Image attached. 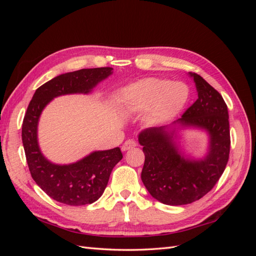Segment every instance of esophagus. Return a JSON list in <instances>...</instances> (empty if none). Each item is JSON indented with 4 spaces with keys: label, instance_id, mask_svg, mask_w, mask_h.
Returning <instances> with one entry per match:
<instances>
[{
    "label": "esophagus",
    "instance_id": "obj_1",
    "mask_svg": "<svg viewBox=\"0 0 256 256\" xmlns=\"http://www.w3.org/2000/svg\"><path fill=\"white\" fill-rule=\"evenodd\" d=\"M136 142L134 140H127L125 143L122 144V150L124 152H126V150H129L131 148H134V147H136Z\"/></svg>",
    "mask_w": 256,
    "mask_h": 256
}]
</instances>
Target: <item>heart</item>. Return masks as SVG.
Wrapping results in <instances>:
<instances>
[{"instance_id":"obj_1","label":"heart","mask_w":256,"mask_h":256,"mask_svg":"<svg viewBox=\"0 0 256 256\" xmlns=\"http://www.w3.org/2000/svg\"><path fill=\"white\" fill-rule=\"evenodd\" d=\"M189 90L182 82L150 78L124 90L122 104L128 111H142L150 107L147 122L152 125L164 124L180 113L187 102Z\"/></svg>"}]
</instances>
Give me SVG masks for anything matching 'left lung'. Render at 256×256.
<instances>
[{
  "label": "left lung",
  "mask_w": 256,
  "mask_h": 256,
  "mask_svg": "<svg viewBox=\"0 0 256 256\" xmlns=\"http://www.w3.org/2000/svg\"><path fill=\"white\" fill-rule=\"evenodd\" d=\"M189 74L196 82L198 99L173 125L205 129L209 134L207 156L186 158L174 141L175 126L150 127L138 134L145 154L142 182L152 198L172 206L190 204L207 194L223 174L230 156L228 106L202 76Z\"/></svg>",
  "instance_id": "obj_1"
}]
</instances>
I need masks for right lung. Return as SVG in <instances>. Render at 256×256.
<instances>
[{
    "mask_svg": "<svg viewBox=\"0 0 256 256\" xmlns=\"http://www.w3.org/2000/svg\"><path fill=\"white\" fill-rule=\"evenodd\" d=\"M100 67L60 74L38 88L22 124V143L28 170L35 182L53 200L70 206L94 203L106 187L113 168L122 158L120 147L98 150L70 164H54L44 158L37 140V126L44 106L53 98L88 94L113 72Z\"/></svg>",
    "mask_w": 256,
    "mask_h": 256,
    "instance_id": "add662e5",
    "label": "right lung"
}]
</instances>
